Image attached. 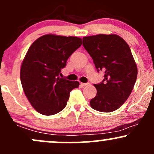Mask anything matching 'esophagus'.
<instances>
[{
  "mask_svg": "<svg viewBox=\"0 0 154 154\" xmlns=\"http://www.w3.org/2000/svg\"><path fill=\"white\" fill-rule=\"evenodd\" d=\"M80 84H81L82 86H86V85H88V83H83V82H81Z\"/></svg>",
  "mask_w": 154,
  "mask_h": 154,
  "instance_id": "obj_1",
  "label": "esophagus"
}]
</instances>
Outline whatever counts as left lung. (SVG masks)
Returning <instances> with one entry per match:
<instances>
[{"instance_id": "left-lung-1", "label": "left lung", "mask_w": 154, "mask_h": 154, "mask_svg": "<svg viewBox=\"0 0 154 154\" xmlns=\"http://www.w3.org/2000/svg\"><path fill=\"white\" fill-rule=\"evenodd\" d=\"M82 45L93 59L97 70L104 72V79L94 84L97 95L92 108L101 112L116 111L128 98L137 77V67L130 47L116 35L84 37Z\"/></svg>"}]
</instances>
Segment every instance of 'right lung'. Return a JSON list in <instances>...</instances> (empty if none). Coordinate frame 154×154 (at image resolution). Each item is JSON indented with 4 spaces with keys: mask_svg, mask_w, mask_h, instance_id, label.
<instances>
[{
    "mask_svg": "<svg viewBox=\"0 0 154 154\" xmlns=\"http://www.w3.org/2000/svg\"><path fill=\"white\" fill-rule=\"evenodd\" d=\"M82 45V39L46 35L29 48L20 69V81L26 96L40 114L50 116L62 111L78 81L60 78L68 58Z\"/></svg>",
    "mask_w": 154,
    "mask_h": 154,
    "instance_id": "1",
    "label": "right lung"
}]
</instances>
